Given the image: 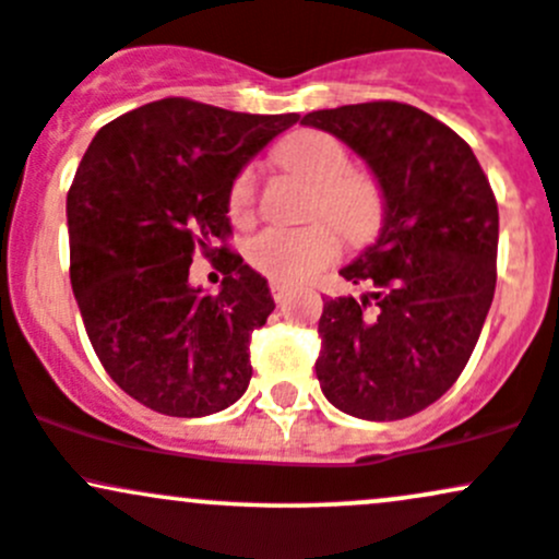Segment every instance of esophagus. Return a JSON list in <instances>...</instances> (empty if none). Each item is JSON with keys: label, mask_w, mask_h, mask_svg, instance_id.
Returning <instances> with one entry per match:
<instances>
[{"label": "esophagus", "mask_w": 559, "mask_h": 559, "mask_svg": "<svg viewBox=\"0 0 559 559\" xmlns=\"http://www.w3.org/2000/svg\"><path fill=\"white\" fill-rule=\"evenodd\" d=\"M269 290H272V298L277 304H282L287 298V287L282 285V282H272V285H269Z\"/></svg>", "instance_id": "1"}]
</instances>
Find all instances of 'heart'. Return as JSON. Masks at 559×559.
<instances>
[{"instance_id": "1", "label": "heart", "mask_w": 559, "mask_h": 559, "mask_svg": "<svg viewBox=\"0 0 559 559\" xmlns=\"http://www.w3.org/2000/svg\"><path fill=\"white\" fill-rule=\"evenodd\" d=\"M277 157L287 170L314 183V197L309 205L311 218H328L349 239H368L378 231L386 210L381 183L370 173L354 170L349 152L338 138L322 130H304L282 143ZM258 170L255 165H245L226 191V213L234 224H245L253 215ZM332 227L329 224H311L304 229L266 226L245 242V258L258 274L272 282L282 285L306 282L341 255V239Z\"/></svg>"}]
</instances>
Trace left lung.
Returning <instances> with one entry per match:
<instances>
[{"mask_svg":"<svg viewBox=\"0 0 559 559\" xmlns=\"http://www.w3.org/2000/svg\"><path fill=\"white\" fill-rule=\"evenodd\" d=\"M301 122L368 162L386 202L376 242L341 269L373 293L325 301L317 378L349 416L407 418L453 386L483 333L496 290L493 189L469 143L416 106L370 100Z\"/></svg>","mask_w":559,"mask_h":559,"instance_id":"8db88e82","label":"left lung"}]
</instances>
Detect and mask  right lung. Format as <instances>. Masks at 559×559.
<instances>
[{"instance_id":"right-lung-1","label":"right lung","mask_w":559,"mask_h":559,"mask_svg":"<svg viewBox=\"0 0 559 559\" xmlns=\"http://www.w3.org/2000/svg\"><path fill=\"white\" fill-rule=\"evenodd\" d=\"M298 119L162 98L90 143L66 200L71 287L100 365L141 405L200 418L248 389L250 335L274 298L226 245V191ZM197 252L225 274L215 297L188 285Z\"/></svg>"}]
</instances>
